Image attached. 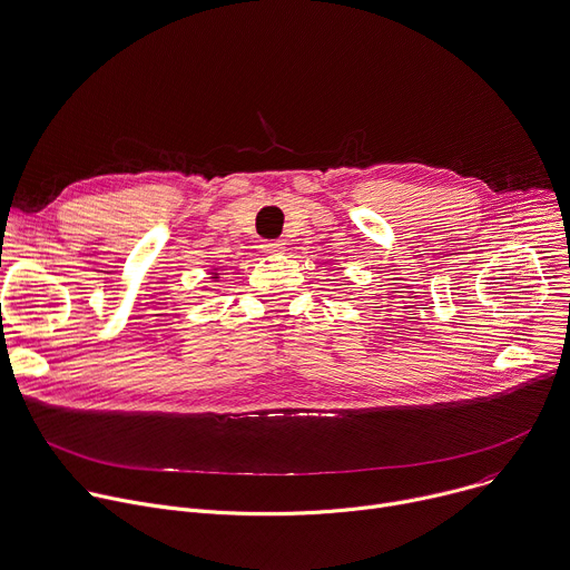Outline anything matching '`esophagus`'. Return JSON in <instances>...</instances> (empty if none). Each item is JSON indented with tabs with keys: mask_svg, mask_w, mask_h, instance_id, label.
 Instances as JSON below:
<instances>
[{
	"mask_svg": "<svg viewBox=\"0 0 570 570\" xmlns=\"http://www.w3.org/2000/svg\"><path fill=\"white\" fill-rule=\"evenodd\" d=\"M262 250H264L266 255H282V253H284V244L277 242V239H271V242H264V244H262Z\"/></svg>",
	"mask_w": 570,
	"mask_h": 570,
	"instance_id": "34e87169",
	"label": "esophagus"
}]
</instances>
